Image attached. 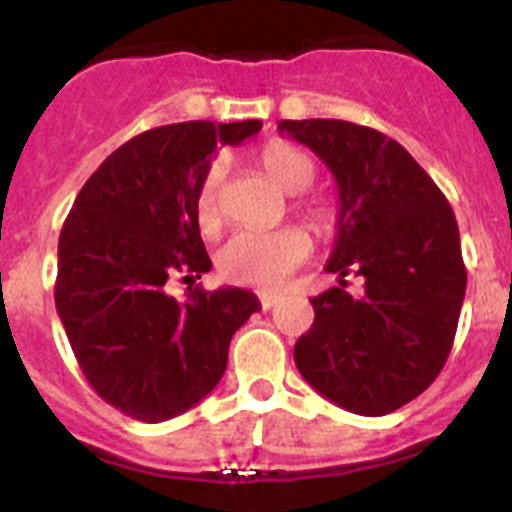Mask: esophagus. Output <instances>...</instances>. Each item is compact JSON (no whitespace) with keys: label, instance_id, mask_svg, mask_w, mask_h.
<instances>
[{"label":"esophagus","instance_id":"esophagus-1","mask_svg":"<svg viewBox=\"0 0 512 512\" xmlns=\"http://www.w3.org/2000/svg\"><path fill=\"white\" fill-rule=\"evenodd\" d=\"M259 300H261V307H264V310H271V307L277 305V295H271V292H261Z\"/></svg>","mask_w":512,"mask_h":512}]
</instances>
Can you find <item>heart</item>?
I'll return each mask as SVG.
<instances>
[{"mask_svg": "<svg viewBox=\"0 0 512 512\" xmlns=\"http://www.w3.org/2000/svg\"><path fill=\"white\" fill-rule=\"evenodd\" d=\"M261 166L266 174L289 194H300L315 182V164L302 148L287 140H271L261 148ZM225 179L223 161H212L197 189V223L205 233H215L223 225V197L220 187ZM315 230L330 228V215L325 207L310 205L302 210ZM312 253L310 235L300 228H282L271 233L241 230L235 233L220 253L217 269L228 282L243 287L277 289L289 279L292 271L300 269Z\"/></svg>", "mask_w": 512, "mask_h": 512, "instance_id": "heart-1", "label": "heart"}]
</instances>
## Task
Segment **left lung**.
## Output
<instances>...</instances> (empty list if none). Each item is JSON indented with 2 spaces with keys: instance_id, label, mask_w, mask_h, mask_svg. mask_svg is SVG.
Here are the masks:
<instances>
[{
  "instance_id": "8db88e82",
  "label": "left lung",
  "mask_w": 512,
  "mask_h": 512,
  "mask_svg": "<svg viewBox=\"0 0 512 512\" xmlns=\"http://www.w3.org/2000/svg\"><path fill=\"white\" fill-rule=\"evenodd\" d=\"M279 130L336 176L338 233L295 343L307 384L356 415H387L428 390L454 346L467 269L449 200L397 140L346 120H282ZM348 270L365 292H345Z\"/></svg>"
}]
</instances>
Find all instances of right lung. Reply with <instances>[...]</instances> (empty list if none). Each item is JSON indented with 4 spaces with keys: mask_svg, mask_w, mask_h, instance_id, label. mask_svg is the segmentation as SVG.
Segmentation results:
<instances>
[{
    "mask_svg": "<svg viewBox=\"0 0 512 512\" xmlns=\"http://www.w3.org/2000/svg\"><path fill=\"white\" fill-rule=\"evenodd\" d=\"M259 130V120H192L135 135L89 176L63 223L58 318L94 392L130 418L161 423L210 395L230 338L261 310L238 287L169 295L171 279L212 269L197 189L217 146Z\"/></svg>",
    "mask_w": 512,
    "mask_h": 512,
    "instance_id": "right-lung-1",
    "label": "right lung"
}]
</instances>
